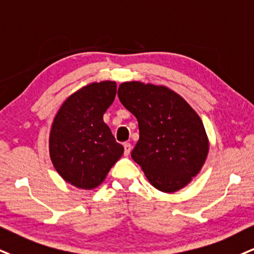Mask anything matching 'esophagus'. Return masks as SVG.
<instances>
[{
    "instance_id": "obj_1",
    "label": "esophagus",
    "mask_w": 254,
    "mask_h": 254,
    "mask_svg": "<svg viewBox=\"0 0 254 254\" xmlns=\"http://www.w3.org/2000/svg\"><path fill=\"white\" fill-rule=\"evenodd\" d=\"M124 148H125V155H129L130 151H132V145H130L129 142H125Z\"/></svg>"
}]
</instances>
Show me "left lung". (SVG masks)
Wrapping results in <instances>:
<instances>
[{
	"label": "left lung",
	"instance_id": "obj_1",
	"mask_svg": "<svg viewBox=\"0 0 254 254\" xmlns=\"http://www.w3.org/2000/svg\"><path fill=\"white\" fill-rule=\"evenodd\" d=\"M118 96L139 124L133 160L155 189L172 193L201 170L208 139L201 119L185 100L162 86L121 83Z\"/></svg>",
	"mask_w": 254,
	"mask_h": 254
}]
</instances>
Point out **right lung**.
I'll return each mask as SVG.
<instances>
[{"instance_id": "right-lung-1", "label": "right lung", "mask_w": 254, "mask_h": 254, "mask_svg": "<svg viewBox=\"0 0 254 254\" xmlns=\"http://www.w3.org/2000/svg\"><path fill=\"white\" fill-rule=\"evenodd\" d=\"M117 83H90L70 95L53 122L49 153L55 170L75 187L92 190L124 154L103 114L114 101Z\"/></svg>"}]
</instances>
